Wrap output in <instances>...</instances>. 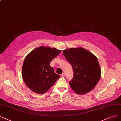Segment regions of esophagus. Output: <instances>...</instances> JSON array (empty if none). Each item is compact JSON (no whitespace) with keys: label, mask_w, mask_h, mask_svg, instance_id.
<instances>
[{"label":"esophagus","mask_w":121,"mask_h":121,"mask_svg":"<svg viewBox=\"0 0 121 121\" xmlns=\"http://www.w3.org/2000/svg\"><path fill=\"white\" fill-rule=\"evenodd\" d=\"M61 76L62 77H64V76H65V74H64V73H63L62 74H61Z\"/></svg>","instance_id":"obj_1"}]
</instances>
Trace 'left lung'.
Instances as JSON below:
<instances>
[{"label": "left lung", "mask_w": 121, "mask_h": 121, "mask_svg": "<svg viewBox=\"0 0 121 121\" xmlns=\"http://www.w3.org/2000/svg\"><path fill=\"white\" fill-rule=\"evenodd\" d=\"M63 54L73 69V78L69 81L71 88L79 95L85 94L92 90L101 77L97 58L82 47L66 49Z\"/></svg>", "instance_id": "obj_1"}]
</instances>
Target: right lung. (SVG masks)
Returning <instances> with one entry per match:
<instances>
[{
    "instance_id": "add662e5",
    "label": "right lung",
    "mask_w": 121,
    "mask_h": 121,
    "mask_svg": "<svg viewBox=\"0 0 121 121\" xmlns=\"http://www.w3.org/2000/svg\"><path fill=\"white\" fill-rule=\"evenodd\" d=\"M60 52L55 48L40 46L26 56L22 66V77L30 90L44 94L60 77L50 66L52 60Z\"/></svg>"
}]
</instances>
